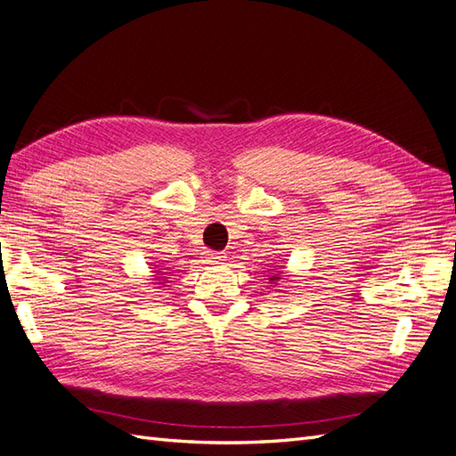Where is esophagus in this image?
Wrapping results in <instances>:
<instances>
[{
    "instance_id": "obj_1",
    "label": "esophagus",
    "mask_w": 456,
    "mask_h": 456,
    "mask_svg": "<svg viewBox=\"0 0 456 456\" xmlns=\"http://www.w3.org/2000/svg\"><path fill=\"white\" fill-rule=\"evenodd\" d=\"M225 256H224V252H216V250H208L206 254H204V260L206 262H209V264H214V262H219V260H224Z\"/></svg>"
}]
</instances>
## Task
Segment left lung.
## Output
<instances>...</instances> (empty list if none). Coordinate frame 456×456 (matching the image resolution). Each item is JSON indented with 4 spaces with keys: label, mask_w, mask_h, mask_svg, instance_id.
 <instances>
[{
    "label": "left lung",
    "mask_w": 456,
    "mask_h": 456,
    "mask_svg": "<svg viewBox=\"0 0 456 456\" xmlns=\"http://www.w3.org/2000/svg\"><path fill=\"white\" fill-rule=\"evenodd\" d=\"M279 267H281V265H279ZM272 279H273V281H275V279H281V277H277V273H275Z\"/></svg>",
    "instance_id": "left-lung-1"
}]
</instances>
